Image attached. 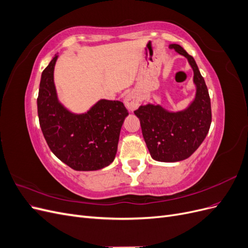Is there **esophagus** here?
<instances>
[{"label": "esophagus", "mask_w": 248, "mask_h": 248, "mask_svg": "<svg viewBox=\"0 0 248 248\" xmlns=\"http://www.w3.org/2000/svg\"><path fill=\"white\" fill-rule=\"evenodd\" d=\"M124 103H125V107L127 109H128L129 111H133L134 109H137L138 107L140 106V99L136 93L130 92L125 96Z\"/></svg>", "instance_id": "obj_1"}]
</instances>
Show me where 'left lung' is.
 <instances>
[{
    "label": "left lung",
    "mask_w": 248,
    "mask_h": 248,
    "mask_svg": "<svg viewBox=\"0 0 248 248\" xmlns=\"http://www.w3.org/2000/svg\"><path fill=\"white\" fill-rule=\"evenodd\" d=\"M170 48L186 57L192 67L196 99L188 108L177 112L153 104L140 106L134 110L150 154L153 159L162 162L188 158L205 140L212 121L209 92L196 61L179 44H170Z\"/></svg>",
    "instance_id": "8db88e82"
}]
</instances>
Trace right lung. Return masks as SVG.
Segmentation results:
<instances>
[{"instance_id": "1", "label": "right lung", "mask_w": 248, "mask_h": 248, "mask_svg": "<svg viewBox=\"0 0 248 248\" xmlns=\"http://www.w3.org/2000/svg\"><path fill=\"white\" fill-rule=\"evenodd\" d=\"M56 55L43 70L37 98L39 124L49 149L76 170H97L115 159L120 131L128 111L123 102L102 99L86 114L74 115L58 101Z\"/></svg>"}]
</instances>
